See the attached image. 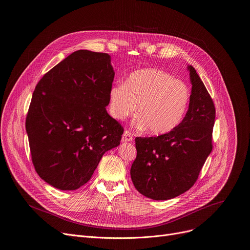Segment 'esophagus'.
<instances>
[{
    "instance_id": "obj_1",
    "label": "esophagus",
    "mask_w": 250,
    "mask_h": 250,
    "mask_svg": "<svg viewBox=\"0 0 250 250\" xmlns=\"http://www.w3.org/2000/svg\"><path fill=\"white\" fill-rule=\"evenodd\" d=\"M132 140H133V138H132L131 133L128 130H125L123 137H122V141L123 142H132Z\"/></svg>"
}]
</instances>
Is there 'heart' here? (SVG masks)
Wrapping results in <instances>:
<instances>
[{"label":"heart","mask_w":250,"mask_h":250,"mask_svg":"<svg viewBox=\"0 0 250 250\" xmlns=\"http://www.w3.org/2000/svg\"><path fill=\"white\" fill-rule=\"evenodd\" d=\"M190 102L188 86L162 70L144 69L131 73L124 85L109 92V112L123 121L135 113L139 126L155 135L172 131L182 122Z\"/></svg>","instance_id":"obj_1"}]
</instances>
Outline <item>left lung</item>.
Listing matches in <instances>:
<instances>
[{
	"instance_id": "obj_1",
	"label": "left lung",
	"mask_w": 250,
	"mask_h": 250,
	"mask_svg": "<svg viewBox=\"0 0 250 250\" xmlns=\"http://www.w3.org/2000/svg\"><path fill=\"white\" fill-rule=\"evenodd\" d=\"M192 91L185 118L172 131L136 137L130 168L135 189L153 200H169L188 191L211 152L216 109L203 81L189 65Z\"/></svg>"
}]
</instances>
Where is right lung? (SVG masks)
<instances>
[{
	"mask_svg": "<svg viewBox=\"0 0 250 250\" xmlns=\"http://www.w3.org/2000/svg\"><path fill=\"white\" fill-rule=\"evenodd\" d=\"M115 72L108 53L77 50L40 80L25 120L31 160L63 191L86 184L124 127L106 113Z\"/></svg>",
	"mask_w": 250,
	"mask_h": 250,
	"instance_id": "add662e5",
	"label": "right lung"
}]
</instances>
